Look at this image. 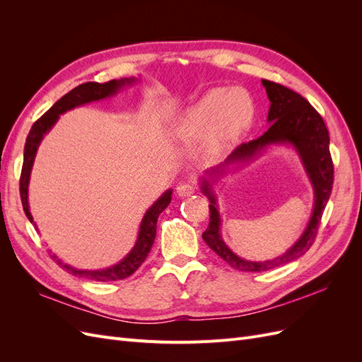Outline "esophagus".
Masks as SVG:
<instances>
[{
  "instance_id": "esophagus-1",
  "label": "esophagus",
  "mask_w": 362,
  "mask_h": 362,
  "mask_svg": "<svg viewBox=\"0 0 362 362\" xmlns=\"http://www.w3.org/2000/svg\"><path fill=\"white\" fill-rule=\"evenodd\" d=\"M177 193L180 198H187V196H192L194 193V187L192 184H180L177 187Z\"/></svg>"
}]
</instances>
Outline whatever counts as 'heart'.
<instances>
[{
    "label": "heart",
    "mask_w": 362,
    "mask_h": 362,
    "mask_svg": "<svg viewBox=\"0 0 362 362\" xmlns=\"http://www.w3.org/2000/svg\"><path fill=\"white\" fill-rule=\"evenodd\" d=\"M254 119V104L246 90L213 89L202 95L178 124V134L189 140H202L208 157H218L233 146Z\"/></svg>",
    "instance_id": "heart-1"
}]
</instances>
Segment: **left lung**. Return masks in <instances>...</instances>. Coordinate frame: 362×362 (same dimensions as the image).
<instances>
[{"label": "left lung", "instance_id": "obj_1", "mask_svg": "<svg viewBox=\"0 0 362 362\" xmlns=\"http://www.w3.org/2000/svg\"><path fill=\"white\" fill-rule=\"evenodd\" d=\"M270 101L267 122L269 129L261 137L240 145L225 163L206 172L208 178L201 180V190L210 199V225L204 231V242L229 266L242 272H266L298 259L313 246L319 229L325 206L329 201L334 184V163L329 152V133L325 120L315 108L299 93L288 87L261 80ZM290 143L298 151L307 174L315 189V210L309 226L301 238L287 252L275 260L249 262L235 256L221 240L220 215L216 211L215 197L211 190V180L220 176L234 162H247L269 144Z\"/></svg>", "mask_w": 362, "mask_h": 362}]
</instances>
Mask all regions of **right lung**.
Here are the masks:
<instances>
[{"label": "right lung", "instance_id": "1", "mask_svg": "<svg viewBox=\"0 0 362 362\" xmlns=\"http://www.w3.org/2000/svg\"><path fill=\"white\" fill-rule=\"evenodd\" d=\"M136 78H120V80H112L107 83H84L80 84L78 87H75L69 93L62 96L60 100L54 104L49 110L40 116L35 124H33L30 133L25 140V148H24V164H23V172H21V180H19V193H21V201H23V206L25 216L28 217V221L33 223V216L30 213V206H28V182H30V173L33 169V163H35V157L37 148L40 145V141L48 131L52 128V125L57 122V119L60 115L64 112L71 110V108H75L78 105L92 103V101H100L104 100L107 96L115 95L120 87L134 83ZM172 199V190L164 192L160 198L154 202L149 210L145 213L144 221L140 223L139 229V237L134 247L131 249L129 254L122 259L119 261L117 264L107 267L103 270H78L75 267H71L68 264H63L60 259H56L59 264L66 269L69 273L75 276L80 278H87L92 281H100V282H107V281H119V279H125L128 276L133 275V273L141 266L151 252L152 245H154L156 234H157V218L161 214V211L166 210V206L170 204ZM52 258H57L54 255Z\"/></svg>", "mask_w": 362, "mask_h": 362}]
</instances>
